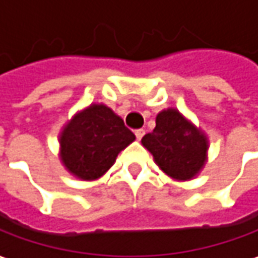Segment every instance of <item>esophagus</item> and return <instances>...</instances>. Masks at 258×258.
<instances>
[{"label":"esophagus","mask_w":258,"mask_h":258,"mask_svg":"<svg viewBox=\"0 0 258 258\" xmlns=\"http://www.w3.org/2000/svg\"><path fill=\"white\" fill-rule=\"evenodd\" d=\"M144 134H145V131H144L143 128H140V130H136V137H137V140H141L144 137Z\"/></svg>","instance_id":"esophagus-1"}]
</instances>
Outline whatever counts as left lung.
Segmentation results:
<instances>
[{"label":"left lung","mask_w":258,"mask_h":258,"mask_svg":"<svg viewBox=\"0 0 258 258\" xmlns=\"http://www.w3.org/2000/svg\"><path fill=\"white\" fill-rule=\"evenodd\" d=\"M155 122L154 131L143 137V145L168 176L178 180L192 179L208 161L209 141L206 134L176 108L162 110Z\"/></svg>","instance_id":"obj_1"}]
</instances>
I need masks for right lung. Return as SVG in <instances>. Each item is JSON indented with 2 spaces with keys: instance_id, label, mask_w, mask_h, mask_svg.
I'll list each match as a JSON object with an SVG mask.
<instances>
[{
  "instance_id": "1",
  "label": "right lung",
  "mask_w": 258,
  "mask_h": 258,
  "mask_svg": "<svg viewBox=\"0 0 258 258\" xmlns=\"http://www.w3.org/2000/svg\"><path fill=\"white\" fill-rule=\"evenodd\" d=\"M136 140L121 117L104 104H90L70 120L59 136L60 161L83 180L103 176L120 152Z\"/></svg>"
}]
</instances>
